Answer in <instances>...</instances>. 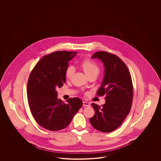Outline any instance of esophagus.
<instances>
[{"mask_svg":"<svg viewBox=\"0 0 161 161\" xmlns=\"http://www.w3.org/2000/svg\"><path fill=\"white\" fill-rule=\"evenodd\" d=\"M83 106L84 107H89V106H90V104L89 103L86 102H83Z\"/></svg>","mask_w":161,"mask_h":161,"instance_id":"obj_1","label":"esophagus"}]
</instances>
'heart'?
<instances>
[{
  "label": "heart",
  "mask_w": 161,
  "mask_h": 161,
  "mask_svg": "<svg viewBox=\"0 0 161 161\" xmlns=\"http://www.w3.org/2000/svg\"><path fill=\"white\" fill-rule=\"evenodd\" d=\"M81 67L86 74L88 76L93 74H98L100 71V68L93 61L85 59L81 64ZM74 73V68L72 66H69L65 71V77L67 78H71Z\"/></svg>",
  "instance_id": "heart-1"
}]
</instances>
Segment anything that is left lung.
Here are the masks:
<instances>
[{"instance_id":"left-lung-1","label":"left lung","mask_w":161,"mask_h":161,"mask_svg":"<svg viewBox=\"0 0 161 161\" xmlns=\"http://www.w3.org/2000/svg\"><path fill=\"white\" fill-rule=\"evenodd\" d=\"M92 58L102 61L104 77L98 96H106L102 106L92 103L95 111L90 122L93 127L102 132H111L121 125L130 112L133 100V84L126 64L117 55L105 51L93 54Z\"/></svg>"}]
</instances>
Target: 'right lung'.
I'll list each match as a JSON object with an SVG mask.
<instances>
[{"label":"right lung","instance_id":"1","mask_svg":"<svg viewBox=\"0 0 161 161\" xmlns=\"http://www.w3.org/2000/svg\"><path fill=\"white\" fill-rule=\"evenodd\" d=\"M77 52L56 51L45 55L31 71L27 84L28 101L31 113L41 126L51 131L63 129L83 106L78 98L65 103L57 98L56 88L65 82L68 63Z\"/></svg>","mask_w":161,"mask_h":161}]
</instances>
